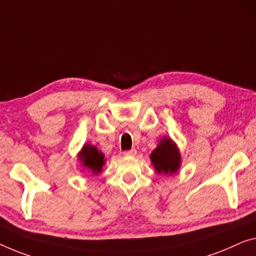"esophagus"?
Segmentation results:
<instances>
[{
	"instance_id": "esophagus-1",
	"label": "esophagus",
	"mask_w": 256,
	"mask_h": 256,
	"mask_svg": "<svg viewBox=\"0 0 256 256\" xmlns=\"http://www.w3.org/2000/svg\"><path fill=\"white\" fill-rule=\"evenodd\" d=\"M136 154V150H130L124 152V155H126V156H134Z\"/></svg>"
}]
</instances>
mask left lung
<instances>
[{
    "mask_svg": "<svg viewBox=\"0 0 256 256\" xmlns=\"http://www.w3.org/2000/svg\"><path fill=\"white\" fill-rule=\"evenodd\" d=\"M152 163L158 174L177 172L180 164V155L174 141L169 138L161 140L156 150H152Z\"/></svg>",
    "mask_w": 256,
    "mask_h": 256,
    "instance_id": "1",
    "label": "left lung"
}]
</instances>
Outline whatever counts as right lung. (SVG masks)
I'll return each mask as SVG.
<instances>
[{
  "label": "right lung",
  "instance_id": "right-lung-1",
  "mask_svg": "<svg viewBox=\"0 0 256 256\" xmlns=\"http://www.w3.org/2000/svg\"><path fill=\"white\" fill-rule=\"evenodd\" d=\"M78 158L82 162V166L92 170L93 174L100 172L104 164V155L101 152H98L96 147L90 146V144L84 146Z\"/></svg>",
  "mask_w": 256,
  "mask_h": 256
}]
</instances>
